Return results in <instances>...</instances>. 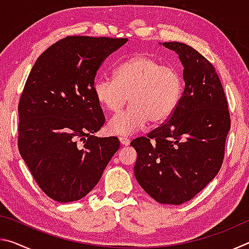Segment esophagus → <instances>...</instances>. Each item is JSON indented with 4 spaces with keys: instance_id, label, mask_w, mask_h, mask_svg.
I'll list each match as a JSON object with an SVG mask.
<instances>
[{
    "instance_id": "34e87169",
    "label": "esophagus",
    "mask_w": 249,
    "mask_h": 249,
    "mask_svg": "<svg viewBox=\"0 0 249 249\" xmlns=\"http://www.w3.org/2000/svg\"><path fill=\"white\" fill-rule=\"evenodd\" d=\"M120 142L123 146H128L130 144V140L127 137H120Z\"/></svg>"
}]
</instances>
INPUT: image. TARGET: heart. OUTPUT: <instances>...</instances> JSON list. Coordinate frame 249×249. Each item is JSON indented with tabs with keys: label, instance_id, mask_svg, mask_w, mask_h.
<instances>
[{
	"label": "heart",
	"instance_id": "b5f03b06",
	"mask_svg": "<svg viewBox=\"0 0 249 249\" xmlns=\"http://www.w3.org/2000/svg\"><path fill=\"white\" fill-rule=\"evenodd\" d=\"M114 79L101 78L93 83V95L108 112H124L108 122L109 132L130 135L144 128L150 121L160 124L169 119L183 90L182 77L171 66H163L147 53H135L114 70Z\"/></svg>",
	"mask_w": 249,
	"mask_h": 249
}]
</instances>
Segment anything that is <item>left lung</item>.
Segmentation results:
<instances>
[{
    "instance_id": "left-lung-1",
    "label": "left lung",
    "mask_w": 249,
    "mask_h": 249,
    "mask_svg": "<svg viewBox=\"0 0 249 249\" xmlns=\"http://www.w3.org/2000/svg\"><path fill=\"white\" fill-rule=\"evenodd\" d=\"M178 53L184 90L166 123L130 142L135 178L162 204H182L217 175L231 128L229 105L213 65L189 45L163 43Z\"/></svg>"
}]
</instances>
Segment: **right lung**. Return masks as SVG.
Returning <instances> with one entry per match:
<instances>
[{"mask_svg": "<svg viewBox=\"0 0 249 249\" xmlns=\"http://www.w3.org/2000/svg\"><path fill=\"white\" fill-rule=\"evenodd\" d=\"M127 38L68 36L40 54L18 103V149L39 188L61 203L82 199L120 148L96 137L105 117L93 95L101 65Z\"/></svg>", "mask_w": 249, "mask_h": 249, "instance_id": "right-lung-1", "label": "right lung"}]
</instances>
